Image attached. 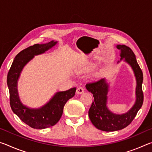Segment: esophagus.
<instances>
[{"mask_svg": "<svg viewBox=\"0 0 152 152\" xmlns=\"http://www.w3.org/2000/svg\"><path fill=\"white\" fill-rule=\"evenodd\" d=\"M84 89L82 88V87H78L76 90V93L78 94H81L82 93H84Z\"/></svg>", "mask_w": 152, "mask_h": 152, "instance_id": "1", "label": "esophagus"}]
</instances>
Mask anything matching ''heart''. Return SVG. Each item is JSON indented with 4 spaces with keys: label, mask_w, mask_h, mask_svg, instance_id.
<instances>
[{
    "label": "heart",
    "mask_w": 152,
    "mask_h": 152,
    "mask_svg": "<svg viewBox=\"0 0 152 152\" xmlns=\"http://www.w3.org/2000/svg\"><path fill=\"white\" fill-rule=\"evenodd\" d=\"M88 70V68H87V67H83V68H80L78 69V72H84V71H86Z\"/></svg>",
    "instance_id": "b5f03b06"
}]
</instances>
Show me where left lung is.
Masks as SVG:
<instances>
[{
	"label": "left lung",
	"mask_w": 152,
	"mask_h": 152,
	"mask_svg": "<svg viewBox=\"0 0 152 152\" xmlns=\"http://www.w3.org/2000/svg\"><path fill=\"white\" fill-rule=\"evenodd\" d=\"M116 47L120 50V61L123 60L127 62L134 73L136 80L135 101L127 112L123 114H116L110 111L107 107L109 84L106 78L87 84L86 85L87 91L93 94L94 100L88 110L89 118L94 127L104 132H115L128 126L136 116L143 102V73L136 60L134 53L127 45H117ZM120 61H118V63Z\"/></svg>",
	"instance_id": "8db88e82"
}]
</instances>
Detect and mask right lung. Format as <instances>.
Masks as SVG:
<instances>
[{
	"instance_id": "right-lung-1",
	"label": "right lung",
	"mask_w": 152,
	"mask_h": 152,
	"mask_svg": "<svg viewBox=\"0 0 152 152\" xmlns=\"http://www.w3.org/2000/svg\"><path fill=\"white\" fill-rule=\"evenodd\" d=\"M57 43L58 42L51 41L43 44H35L21 51L15 58L7 75L10 104L12 111L23 122L34 129H42L56 125L62 115L66 102L75 95L76 88L57 92L47 103L36 109L26 106L20 100L17 84L23 69L35 56L44 53Z\"/></svg>"
}]
</instances>
